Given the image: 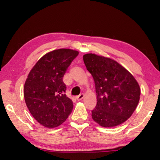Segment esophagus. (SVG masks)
Here are the masks:
<instances>
[{"instance_id":"obj_1","label":"esophagus","mask_w":160,"mask_h":160,"mask_svg":"<svg viewBox=\"0 0 160 160\" xmlns=\"http://www.w3.org/2000/svg\"><path fill=\"white\" fill-rule=\"evenodd\" d=\"M83 97H84V94H80L79 96H77L76 97H75V99H76V100H78V101H80V100L83 99Z\"/></svg>"}]
</instances>
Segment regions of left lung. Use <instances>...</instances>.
Segmentation results:
<instances>
[{"label":"left lung","mask_w":160,"mask_h":160,"mask_svg":"<svg viewBox=\"0 0 160 160\" xmlns=\"http://www.w3.org/2000/svg\"><path fill=\"white\" fill-rule=\"evenodd\" d=\"M83 61L93 78L97 93V105L92 111V118L104 128L121 125L131 117L138 104V82L113 59L86 53Z\"/></svg>","instance_id":"obj_1"}]
</instances>
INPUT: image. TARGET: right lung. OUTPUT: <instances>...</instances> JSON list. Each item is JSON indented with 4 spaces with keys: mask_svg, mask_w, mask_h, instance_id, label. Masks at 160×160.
<instances>
[{
    "mask_svg": "<svg viewBox=\"0 0 160 160\" xmlns=\"http://www.w3.org/2000/svg\"><path fill=\"white\" fill-rule=\"evenodd\" d=\"M78 51L59 48L44 54L29 72L24 97L29 112L43 126L56 128L72 112L73 104L66 92L63 78Z\"/></svg>",
    "mask_w": 160,
    "mask_h": 160,
    "instance_id": "obj_1",
    "label": "right lung"
}]
</instances>
